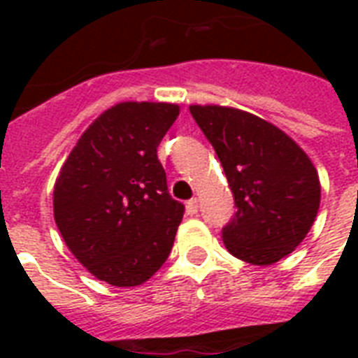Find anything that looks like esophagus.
I'll return each mask as SVG.
<instances>
[{"instance_id":"obj_1","label":"esophagus","mask_w":358,"mask_h":358,"mask_svg":"<svg viewBox=\"0 0 358 358\" xmlns=\"http://www.w3.org/2000/svg\"><path fill=\"white\" fill-rule=\"evenodd\" d=\"M196 212H199V201H196V199H191V201H187V204H185V213H187V215H195Z\"/></svg>"}]
</instances>
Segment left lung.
<instances>
[{
    "label": "left lung",
    "instance_id": "obj_1",
    "mask_svg": "<svg viewBox=\"0 0 358 358\" xmlns=\"http://www.w3.org/2000/svg\"><path fill=\"white\" fill-rule=\"evenodd\" d=\"M212 143L234 195L223 229L230 255L255 266L288 256L308 234L320 208V178L305 152L282 129L247 111L189 106Z\"/></svg>",
    "mask_w": 358,
    "mask_h": 358
}]
</instances>
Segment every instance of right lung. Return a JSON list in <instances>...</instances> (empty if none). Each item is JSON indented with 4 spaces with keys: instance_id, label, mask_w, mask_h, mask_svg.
<instances>
[{
    "instance_id": "1",
    "label": "right lung",
    "mask_w": 358,
    "mask_h": 358,
    "mask_svg": "<svg viewBox=\"0 0 358 358\" xmlns=\"http://www.w3.org/2000/svg\"><path fill=\"white\" fill-rule=\"evenodd\" d=\"M180 108L122 102L85 129L53 187V217L100 280L139 286L169 258L184 204L169 195L157 146Z\"/></svg>"
}]
</instances>
